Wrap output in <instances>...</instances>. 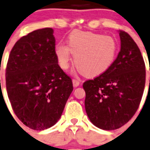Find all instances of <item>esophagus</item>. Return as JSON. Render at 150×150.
Returning <instances> with one entry per match:
<instances>
[{
    "mask_svg": "<svg viewBox=\"0 0 150 150\" xmlns=\"http://www.w3.org/2000/svg\"><path fill=\"white\" fill-rule=\"evenodd\" d=\"M72 83H73V86L75 87V88L80 85V81H79V80H77V79H73Z\"/></svg>",
    "mask_w": 150,
    "mask_h": 150,
    "instance_id": "esophagus-1",
    "label": "esophagus"
}]
</instances>
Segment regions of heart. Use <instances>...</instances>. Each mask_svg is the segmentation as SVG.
Returning a JSON list of instances; mask_svg holds the SVG:
<instances>
[{
  "label": "heart",
  "instance_id": "obj_1",
  "mask_svg": "<svg viewBox=\"0 0 150 150\" xmlns=\"http://www.w3.org/2000/svg\"><path fill=\"white\" fill-rule=\"evenodd\" d=\"M55 51L62 69L69 67L71 52L75 56L74 64L78 70L85 76L94 77L110 67L115 59L117 45L110 36L74 31L69 36V46L59 42Z\"/></svg>",
  "mask_w": 150,
  "mask_h": 150
}]
</instances>
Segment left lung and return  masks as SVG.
Returning a JSON list of instances; mask_svg holds the SVG:
<instances>
[{
  "mask_svg": "<svg viewBox=\"0 0 150 150\" xmlns=\"http://www.w3.org/2000/svg\"><path fill=\"white\" fill-rule=\"evenodd\" d=\"M120 51L105 72L83 83L85 110L97 127L111 130L129 121L139 108L146 83L141 52L127 33L119 30Z\"/></svg>",
  "mask_w": 150,
  "mask_h": 150,
  "instance_id": "8db88e82",
  "label": "left lung"
}]
</instances>
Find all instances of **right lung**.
Here are the masks:
<instances>
[{
    "label": "right lung",
    "instance_id": "1",
    "mask_svg": "<svg viewBox=\"0 0 150 150\" xmlns=\"http://www.w3.org/2000/svg\"><path fill=\"white\" fill-rule=\"evenodd\" d=\"M55 50L53 30L40 29L21 37L7 61L6 88L11 107L23 124L36 130L59 120L73 90Z\"/></svg>",
    "mask_w": 150,
    "mask_h": 150
}]
</instances>
